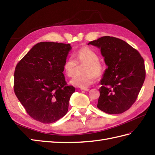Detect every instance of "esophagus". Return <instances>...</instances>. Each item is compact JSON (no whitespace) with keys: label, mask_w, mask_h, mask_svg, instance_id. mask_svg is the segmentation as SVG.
Instances as JSON below:
<instances>
[{"label":"esophagus","mask_w":155,"mask_h":155,"mask_svg":"<svg viewBox=\"0 0 155 155\" xmlns=\"http://www.w3.org/2000/svg\"><path fill=\"white\" fill-rule=\"evenodd\" d=\"M81 90L84 91H89V88H81Z\"/></svg>","instance_id":"1"}]
</instances>
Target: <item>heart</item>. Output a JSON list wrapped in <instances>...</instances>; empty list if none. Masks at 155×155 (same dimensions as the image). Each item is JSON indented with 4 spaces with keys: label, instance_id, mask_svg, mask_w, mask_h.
I'll list each match as a JSON object with an SVG mask.
<instances>
[{
    "label": "heart",
    "instance_id": "b5f03b06",
    "mask_svg": "<svg viewBox=\"0 0 155 155\" xmlns=\"http://www.w3.org/2000/svg\"><path fill=\"white\" fill-rule=\"evenodd\" d=\"M72 57L67 58L63 65L65 74L71 77L75 73L77 63L85 64L82 76H77L70 81L71 84L81 88H87L93 83L94 78L103 74L104 67L98 61L99 57L95 51L88 47H83L74 52Z\"/></svg>",
    "mask_w": 155,
    "mask_h": 155
}]
</instances>
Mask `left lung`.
<instances>
[{
	"label": "left lung",
	"mask_w": 155,
	"mask_h": 155,
	"mask_svg": "<svg viewBox=\"0 0 155 155\" xmlns=\"http://www.w3.org/2000/svg\"><path fill=\"white\" fill-rule=\"evenodd\" d=\"M88 45L101 49L107 68L100 83L97 107L108 114H120L135 102L145 79L143 58L121 39L105 36Z\"/></svg>",
	"instance_id": "left-lung-1"
}]
</instances>
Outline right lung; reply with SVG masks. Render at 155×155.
Returning a JSON list of instances; mask_svg holds the SVG:
<instances>
[{
    "label": "right lung",
    "mask_w": 155,
    "mask_h": 155,
    "mask_svg": "<svg viewBox=\"0 0 155 155\" xmlns=\"http://www.w3.org/2000/svg\"><path fill=\"white\" fill-rule=\"evenodd\" d=\"M70 44L41 42L17 64L15 71L16 96L30 116L42 123L63 117L75 88L68 86L63 74Z\"/></svg>",
    "instance_id": "right-lung-1"
}]
</instances>
